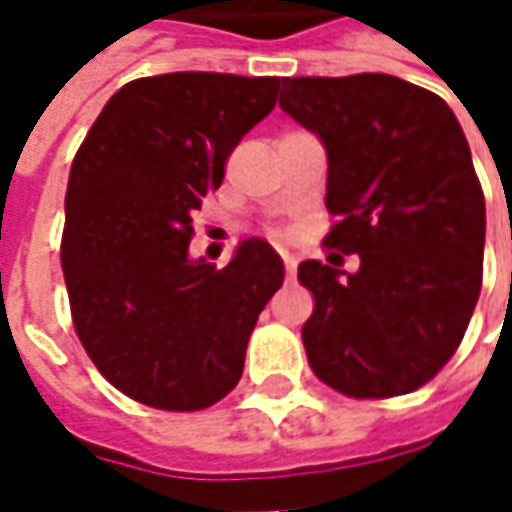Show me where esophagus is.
<instances>
[{"label":"esophagus","mask_w":512,"mask_h":512,"mask_svg":"<svg viewBox=\"0 0 512 512\" xmlns=\"http://www.w3.org/2000/svg\"><path fill=\"white\" fill-rule=\"evenodd\" d=\"M285 270H287V282H293V279H296V256L285 253Z\"/></svg>","instance_id":"1"}]
</instances>
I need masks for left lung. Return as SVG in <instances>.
I'll return each instance as SVG.
<instances>
[{
    "mask_svg": "<svg viewBox=\"0 0 512 512\" xmlns=\"http://www.w3.org/2000/svg\"><path fill=\"white\" fill-rule=\"evenodd\" d=\"M279 108L327 150V247L356 273L299 265L313 293L302 342L313 373L353 399L430 382L470 325L482 290L484 193L442 96L387 73L282 79Z\"/></svg>",
    "mask_w": 512,
    "mask_h": 512,
    "instance_id": "obj_1",
    "label": "left lung"
}]
</instances>
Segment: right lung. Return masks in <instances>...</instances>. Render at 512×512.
<instances>
[{
	"label": "right lung",
	"mask_w": 512,
	"mask_h": 512,
	"mask_svg": "<svg viewBox=\"0 0 512 512\" xmlns=\"http://www.w3.org/2000/svg\"><path fill=\"white\" fill-rule=\"evenodd\" d=\"M276 76L162 73L119 88L70 165L62 270L73 327L116 390L205 410L239 384L285 265L245 239L227 267L190 259L193 210L276 105Z\"/></svg>",
	"instance_id": "right-lung-1"
}]
</instances>
